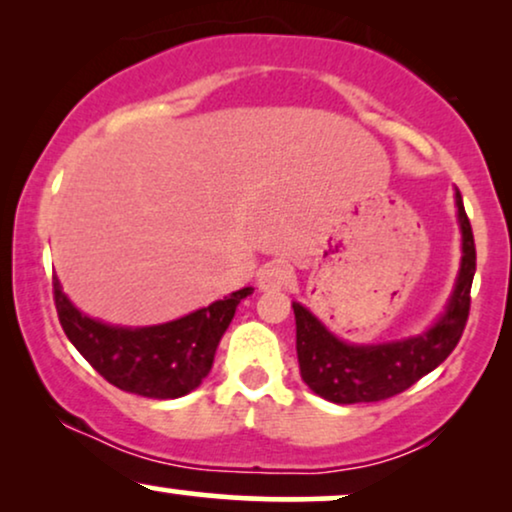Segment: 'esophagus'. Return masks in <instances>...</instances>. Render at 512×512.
<instances>
[{
    "mask_svg": "<svg viewBox=\"0 0 512 512\" xmlns=\"http://www.w3.org/2000/svg\"><path fill=\"white\" fill-rule=\"evenodd\" d=\"M289 281H291V269H289V264H284V262L267 264V267L257 274V286H260L262 291H279V289H284Z\"/></svg>",
    "mask_w": 512,
    "mask_h": 512,
    "instance_id": "1",
    "label": "esophagus"
}]
</instances>
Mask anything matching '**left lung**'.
Listing matches in <instances>:
<instances>
[{
  "label": "left lung",
  "mask_w": 512,
  "mask_h": 512,
  "mask_svg": "<svg viewBox=\"0 0 512 512\" xmlns=\"http://www.w3.org/2000/svg\"><path fill=\"white\" fill-rule=\"evenodd\" d=\"M457 216L462 228V269L445 313L426 334L404 342L378 346H351L317 322L303 305L293 303L296 315V351L301 378L315 395L337 404L380 402L419 383L452 354L467 327L472 305V281L477 272V245L472 223L457 192Z\"/></svg>",
  "instance_id": "1"
}]
</instances>
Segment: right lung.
<instances>
[{"mask_svg": "<svg viewBox=\"0 0 512 512\" xmlns=\"http://www.w3.org/2000/svg\"><path fill=\"white\" fill-rule=\"evenodd\" d=\"M250 293L248 286L180 320L129 330L81 315L62 293L57 276H52L57 317L76 351L110 385L151 399L182 397L207 378L223 332L238 303Z\"/></svg>", "mask_w": 512, "mask_h": 512, "instance_id": "add662e5", "label": "right lung"}]
</instances>
